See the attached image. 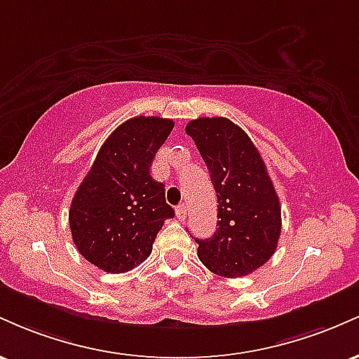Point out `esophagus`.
Returning <instances> with one entry per match:
<instances>
[{
    "mask_svg": "<svg viewBox=\"0 0 359 359\" xmlns=\"http://www.w3.org/2000/svg\"><path fill=\"white\" fill-rule=\"evenodd\" d=\"M175 214L179 219H185V216H187V208H185V204H179L175 208Z\"/></svg>",
    "mask_w": 359,
    "mask_h": 359,
    "instance_id": "esophagus-1",
    "label": "esophagus"
}]
</instances>
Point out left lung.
<instances>
[{
    "instance_id": "left-lung-1",
    "label": "left lung",
    "mask_w": 359,
    "mask_h": 359,
    "mask_svg": "<svg viewBox=\"0 0 359 359\" xmlns=\"http://www.w3.org/2000/svg\"><path fill=\"white\" fill-rule=\"evenodd\" d=\"M217 196V229L196 240L197 257L212 273L236 278L265 265L277 250L280 201L262 155L248 135L228 118L187 123Z\"/></svg>"
}]
</instances>
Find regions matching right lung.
Returning <instances> with one entry per match:
<instances>
[{
	"instance_id": "right-lung-1",
	"label": "right lung",
	"mask_w": 359,
	"mask_h": 359,
	"mask_svg": "<svg viewBox=\"0 0 359 359\" xmlns=\"http://www.w3.org/2000/svg\"><path fill=\"white\" fill-rule=\"evenodd\" d=\"M172 119L131 118L97 151L74 196L69 226L79 253L108 273H125L150 257L156 233L175 216L165 189L150 175Z\"/></svg>"
}]
</instances>
